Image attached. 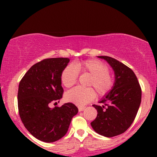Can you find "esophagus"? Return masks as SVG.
I'll return each instance as SVG.
<instances>
[{
    "instance_id": "34e87169",
    "label": "esophagus",
    "mask_w": 157,
    "mask_h": 157,
    "mask_svg": "<svg viewBox=\"0 0 157 157\" xmlns=\"http://www.w3.org/2000/svg\"><path fill=\"white\" fill-rule=\"evenodd\" d=\"M85 109H86V107H85V106H79V107H78L79 111H83V110H84Z\"/></svg>"
}]
</instances>
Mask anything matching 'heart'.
<instances>
[{
	"mask_svg": "<svg viewBox=\"0 0 157 157\" xmlns=\"http://www.w3.org/2000/svg\"><path fill=\"white\" fill-rule=\"evenodd\" d=\"M78 73L91 75L87 85L92 86L100 97L107 94L114 84V78L109 72V66L102 61L91 59L68 65L63 68L60 79L65 87L70 88L76 83ZM94 90L90 87H76L66 92L65 99L77 105H84L94 98Z\"/></svg>",
	"mask_w": 157,
	"mask_h": 157,
	"instance_id": "heart-1",
	"label": "heart"
}]
</instances>
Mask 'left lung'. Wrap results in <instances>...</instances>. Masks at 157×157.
I'll list each match as a JSON object with an SVG mask.
<instances>
[{
    "label": "left lung",
    "mask_w": 157,
    "mask_h": 157,
    "mask_svg": "<svg viewBox=\"0 0 157 157\" xmlns=\"http://www.w3.org/2000/svg\"><path fill=\"white\" fill-rule=\"evenodd\" d=\"M98 57L113 68L115 82L111 91L99 102L101 105H93L98 113L91 125L99 134L112 137L125 132L133 123L141 103L142 89L130 68L111 57Z\"/></svg>",
    "instance_id": "obj_1"
}]
</instances>
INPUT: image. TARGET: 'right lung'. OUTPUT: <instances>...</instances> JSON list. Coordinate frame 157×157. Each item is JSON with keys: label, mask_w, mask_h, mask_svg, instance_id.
I'll return each instance as SVG.
<instances>
[{"label": "right lung", "mask_w": 157, "mask_h": 157, "mask_svg": "<svg viewBox=\"0 0 157 157\" xmlns=\"http://www.w3.org/2000/svg\"><path fill=\"white\" fill-rule=\"evenodd\" d=\"M68 62L67 57L44 59L33 65L19 83L20 117L29 132L40 141L53 142L64 136L78 112L71 102L50 108L62 98L60 76Z\"/></svg>", "instance_id": "1"}]
</instances>
